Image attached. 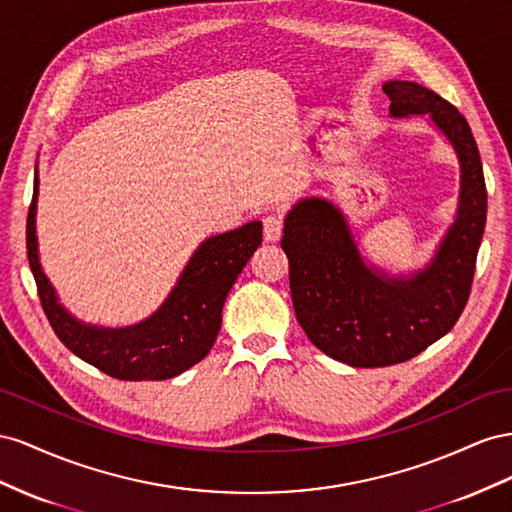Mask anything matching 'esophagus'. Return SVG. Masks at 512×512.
Listing matches in <instances>:
<instances>
[{
    "instance_id": "1",
    "label": "esophagus",
    "mask_w": 512,
    "mask_h": 512,
    "mask_svg": "<svg viewBox=\"0 0 512 512\" xmlns=\"http://www.w3.org/2000/svg\"><path fill=\"white\" fill-rule=\"evenodd\" d=\"M283 236V218L281 216H266L264 218V238L266 242H279Z\"/></svg>"
}]
</instances>
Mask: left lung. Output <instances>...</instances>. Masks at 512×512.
Wrapping results in <instances>:
<instances>
[{
	"label": "left lung",
	"mask_w": 512,
	"mask_h": 512,
	"mask_svg": "<svg viewBox=\"0 0 512 512\" xmlns=\"http://www.w3.org/2000/svg\"><path fill=\"white\" fill-rule=\"evenodd\" d=\"M390 113H429L461 163V199L433 264L392 279L364 264L343 214L326 199H302L285 218L281 246L298 324L326 356L349 367H390L442 339L470 298L487 221V186L467 120L440 94L414 81H386Z\"/></svg>",
	"instance_id": "obj_1"
}]
</instances>
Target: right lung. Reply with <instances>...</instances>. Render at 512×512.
Here are the masks:
<instances>
[{
	"instance_id": "add662e5",
	"label": "right lung",
	"mask_w": 512,
	"mask_h": 512,
	"mask_svg": "<svg viewBox=\"0 0 512 512\" xmlns=\"http://www.w3.org/2000/svg\"><path fill=\"white\" fill-rule=\"evenodd\" d=\"M36 199L38 178H34V197L29 203L25 229L29 268L36 279L42 311L57 339L72 354L126 382L169 379L208 356L221 330V313L229 289L261 244L259 221L203 242L165 304L150 319L130 328L111 330L83 326L57 302L38 261Z\"/></svg>"
}]
</instances>
